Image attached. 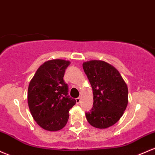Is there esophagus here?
Here are the masks:
<instances>
[{"instance_id":"obj_1","label":"esophagus","mask_w":155,"mask_h":155,"mask_svg":"<svg viewBox=\"0 0 155 155\" xmlns=\"http://www.w3.org/2000/svg\"><path fill=\"white\" fill-rule=\"evenodd\" d=\"M76 104H79V103H80V101H81V98H80V97H79V98H76Z\"/></svg>"}]
</instances>
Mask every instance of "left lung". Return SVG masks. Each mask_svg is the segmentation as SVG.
I'll list each match as a JSON object with an SVG mask.
<instances>
[{"instance_id":"1","label":"left lung","mask_w":155,"mask_h":155,"mask_svg":"<svg viewBox=\"0 0 155 155\" xmlns=\"http://www.w3.org/2000/svg\"><path fill=\"white\" fill-rule=\"evenodd\" d=\"M83 69L93 93V107L85 113L87 120L96 128L111 127L121 118L127 108V84L118 70L104 61L84 62Z\"/></svg>"}]
</instances>
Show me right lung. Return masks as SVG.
I'll return each mask as SVG.
<instances>
[{"label": "right lung", "instance_id": "right-lung-1", "mask_svg": "<svg viewBox=\"0 0 155 155\" xmlns=\"http://www.w3.org/2000/svg\"><path fill=\"white\" fill-rule=\"evenodd\" d=\"M69 61L53 59L37 69L28 89V104L37 124L48 131H58L67 124L69 110L76 100L68 96L63 77Z\"/></svg>", "mask_w": 155, "mask_h": 155}]
</instances>
